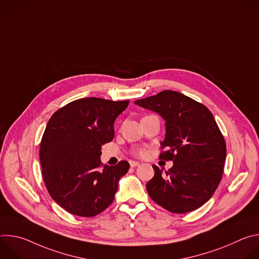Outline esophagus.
<instances>
[{
	"mask_svg": "<svg viewBox=\"0 0 259 259\" xmlns=\"http://www.w3.org/2000/svg\"><path fill=\"white\" fill-rule=\"evenodd\" d=\"M130 166L133 168V167H137L139 166V163L138 162H135V161H130Z\"/></svg>",
	"mask_w": 259,
	"mask_h": 259,
	"instance_id": "1",
	"label": "esophagus"
}]
</instances>
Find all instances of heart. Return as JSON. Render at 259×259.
I'll return each instance as SVG.
<instances>
[{"label":"heart","mask_w":259,"mask_h":259,"mask_svg":"<svg viewBox=\"0 0 259 259\" xmlns=\"http://www.w3.org/2000/svg\"><path fill=\"white\" fill-rule=\"evenodd\" d=\"M136 154H137L138 156H144V155H145V151H144V150H139V151L136 152Z\"/></svg>","instance_id":"heart-1"}]
</instances>
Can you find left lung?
I'll return each mask as SVG.
<instances>
[{"label":"left lung","mask_w":259,"mask_h":259,"mask_svg":"<svg viewBox=\"0 0 259 259\" xmlns=\"http://www.w3.org/2000/svg\"><path fill=\"white\" fill-rule=\"evenodd\" d=\"M158 113L166 135L160 159L173 161L166 174L153 165L154 177L146 191L154 202L172 213H187L203 206L223 177L227 146L213 115L202 103L176 91L135 100Z\"/></svg>","instance_id":"8db88e82"}]
</instances>
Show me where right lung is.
<instances>
[{
	"label": "right lung",
	"mask_w": 259,
	"mask_h": 259,
	"mask_svg": "<svg viewBox=\"0 0 259 259\" xmlns=\"http://www.w3.org/2000/svg\"><path fill=\"white\" fill-rule=\"evenodd\" d=\"M129 100L87 97L59 108L47 123L40 145L42 175L51 198L67 212L93 217L115 199L130 165L102 167L101 146L112 141L114 123Z\"/></svg>",
	"instance_id": "right-lung-1"
}]
</instances>
